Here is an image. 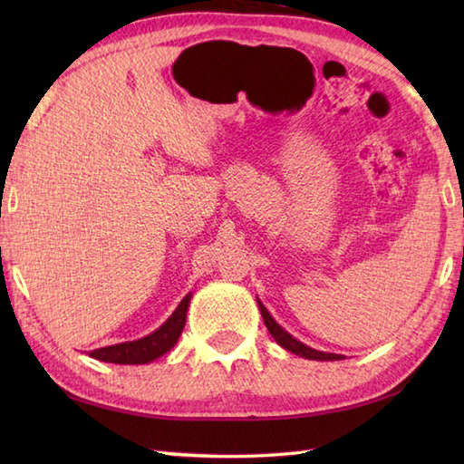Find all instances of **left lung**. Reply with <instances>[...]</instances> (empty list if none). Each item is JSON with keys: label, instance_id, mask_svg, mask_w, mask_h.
Returning a JSON list of instances; mask_svg holds the SVG:
<instances>
[{"label": "left lung", "instance_id": "left-lung-1", "mask_svg": "<svg viewBox=\"0 0 464 464\" xmlns=\"http://www.w3.org/2000/svg\"><path fill=\"white\" fill-rule=\"evenodd\" d=\"M259 309H261V314H263V321L265 324H267L269 333L273 334V339L277 341L283 349H287L295 354H301V357L304 359H311V361H339L343 359V354H334V353H323V351H314L311 347H307V344H303L301 341H297L293 337V334H289L285 329H281L277 323H275V319L269 314V311L263 307V303H259Z\"/></svg>", "mask_w": 464, "mask_h": 464}]
</instances>
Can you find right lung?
Returning a JSON list of instances; mask_svg holds the SVG:
<instances>
[{
  "label": "right lung",
  "mask_w": 464,
  "mask_h": 464,
  "mask_svg": "<svg viewBox=\"0 0 464 464\" xmlns=\"http://www.w3.org/2000/svg\"><path fill=\"white\" fill-rule=\"evenodd\" d=\"M191 293L185 295V299L179 303V307L167 319L155 333L147 334V337L140 341L120 343L111 344V347L95 349L90 353V357L105 362H117V364H145L157 357H161L169 351L173 344L179 339V334L185 327L187 307H189Z\"/></svg>",
  "instance_id": "1"
}]
</instances>
